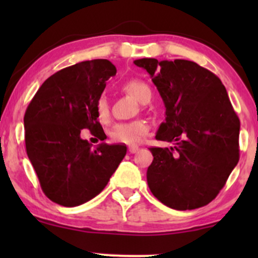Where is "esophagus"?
Returning a JSON list of instances; mask_svg holds the SVG:
<instances>
[{
  "mask_svg": "<svg viewBox=\"0 0 258 258\" xmlns=\"http://www.w3.org/2000/svg\"><path fill=\"white\" fill-rule=\"evenodd\" d=\"M138 150H139V147H138V146H130V147H128V152L131 153V154L137 153Z\"/></svg>",
  "mask_w": 258,
  "mask_h": 258,
  "instance_id": "esophagus-1",
  "label": "esophagus"
}]
</instances>
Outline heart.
<instances>
[{
  "label": "heart",
  "instance_id": "1",
  "mask_svg": "<svg viewBox=\"0 0 258 258\" xmlns=\"http://www.w3.org/2000/svg\"><path fill=\"white\" fill-rule=\"evenodd\" d=\"M123 90L131 94L139 103L144 104L148 100L152 99V90L146 82L138 79H132L123 85ZM97 117L102 123H106L110 119V111H109L108 99L104 96L99 97L96 103ZM149 132V123L146 120H135L130 122H120L112 127L110 136L115 142L125 144L139 143L147 133Z\"/></svg>",
  "mask_w": 258,
  "mask_h": 258
}]
</instances>
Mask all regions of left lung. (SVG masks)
Listing matches in <instances>:
<instances>
[{"label": "left lung", "mask_w": 258, "mask_h": 258, "mask_svg": "<svg viewBox=\"0 0 258 258\" xmlns=\"http://www.w3.org/2000/svg\"><path fill=\"white\" fill-rule=\"evenodd\" d=\"M158 88L166 119L155 138L174 142L150 148L147 180L154 197L185 211L211 203L239 161L240 121L221 80L184 59H137Z\"/></svg>", "instance_id": "left-lung-1"}]
</instances>
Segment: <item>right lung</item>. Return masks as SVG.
<instances>
[{"mask_svg":"<svg viewBox=\"0 0 258 258\" xmlns=\"http://www.w3.org/2000/svg\"><path fill=\"white\" fill-rule=\"evenodd\" d=\"M116 68L106 59L81 61L49 76L24 115L26 154L44 195L65 207L97 197L125 158L123 144L92 148L81 138L90 130L106 138L97 120L96 103Z\"/></svg>","mask_w":258,"mask_h":258,"instance_id":"1","label":"right lung"}]
</instances>
